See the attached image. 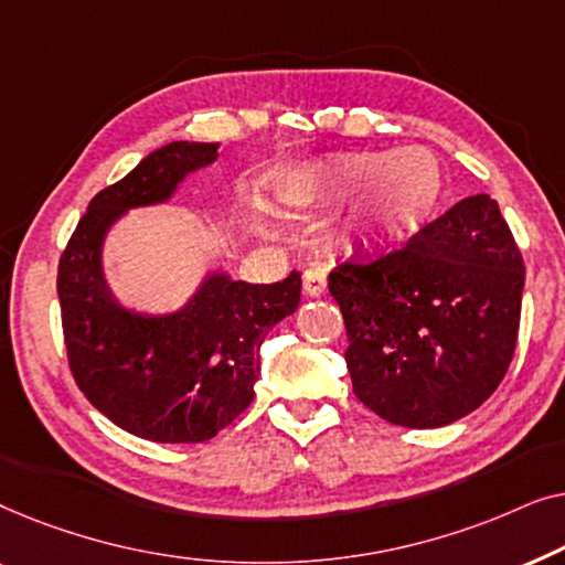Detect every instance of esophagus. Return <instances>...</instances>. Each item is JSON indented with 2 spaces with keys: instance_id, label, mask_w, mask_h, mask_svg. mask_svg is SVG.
I'll return each instance as SVG.
<instances>
[{
  "instance_id": "1",
  "label": "esophagus",
  "mask_w": 565,
  "mask_h": 565,
  "mask_svg": "<svg viewBox=\"0 0 565 565\" xmlns=\"http://www.w3.org/2000/svg\"><path fill=\"white\" fill-rule=\"evenodd\" d=\"M327 290V273L321 267H308L303 273V292L308 298H319Z\"/></svg>"
}]
</instances>
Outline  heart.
Wrapping results in <instances>:
<instances>
[{
    "label": "heart",
    "instance_id": "obj_1",
    "mask_svg": "<svg viewBox=\"0 0 565 565\" xmlns=\"http://www.w3.org/2000/svg\"><path fill=\"white\" fill-rule=\"evenodd\" d=\"M292 192L323 203L350 200L344 234L362 246H391L406 242L431 218L443 195V174L422 151L339 153L300 174Z\"/></svg>",
    "mask_w": 565,
    "mask_h": 565
}]
</instances>
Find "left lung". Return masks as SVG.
<instances>
[{
	"mask_svg": "<svg viewBox=\"0 0 565 565\" xmlns=\"http://www.w3.org/2000/svg\"><path fill=\"white\" fill-rule=\"evenodd\" d=\"M524 262L497 200L473 195L401 249L329 273L352 388L381 419L445 427L504 381L520 334Z\"/></svg>",
	"mask_w": 565,
	"mask_h": 565,
	"instance_id": "left-lung-1",
	"label": "left lung"
}]
</instances>
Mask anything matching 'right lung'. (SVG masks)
<instances>
[{
  "mask_svg": "<svg viewBox=\"0 0 565 565\" xmlns=\"http://www.w3.org/2000/svg\"><path fill=\"white\" fill-rule=\"evenodd\" d=\"M218 143L174 141L120 182L99 190L58 259V303L68 370L97 412L151 443H205L254 398L259 344L300 300V273L273 285L213 275L192 303L143 319L113 303L99 269L105 231L122 211L172 195Z\"/></svg>",
  "mask_w": 565,
  "mask_h": 565,
  "instance_id": "right-lung-1",
  "label": "right lung"
}]
</instances>
